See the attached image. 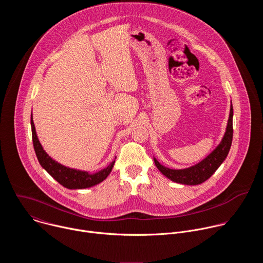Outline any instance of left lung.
Returning a JSON list of instances; mask_svg holds the SVG:
<instances>
[{
  "instance_id": "left-lung-1",
  "label": "left lung",
  "mask_w": 263,
  "mask_h": 263,
  "mask_svg": "<svg viewBox=\"0 0 263 263\" xmlns=\"http://www.w3.org/2000/svg\"><path fill=\"white\" fill-rule=\"evenodd\" d=\"M232 138H233V106L231 102L226 132H224L217 146L203 160H201L195 165H192L186 168H181V170H173V168L166 167L161 163H159V161L155 157H154V162L157 168L160 171V173L164 175L167 179L184 185H198L208 180L214 174V172L220 166L223 160L227 158L231 147Z\"/></svg>"
}]
</instances>
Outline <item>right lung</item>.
I'll return each mask as SVG.
<instances>
[{
    "mask_svg": "<svg viewBox=\"0 0 263 263\" xmlns=\"http://www.w3.org/2000/svg\"><path fill=\"white\" fill-rule=\"evenodd\" d=\"M31 129H32V139H33V145L34 151L39 159L41 165L44 170H46L58 183H60L62 186L66 187L68 190H83V189H89L101 182H103L111 173L112 167H114L116 163V159L110 162L108 166L96 172V173H89L86 171H81L77 168H71L68 166H65L56 160H54L49 154L45 151L39 137H37L33 118L31 115Z\"/></svg>",
    "mask_w": 263,
    "mask_h": 263,
    "instance_id": "add662e5",
    "label": "right lung"
}]
</instances>
